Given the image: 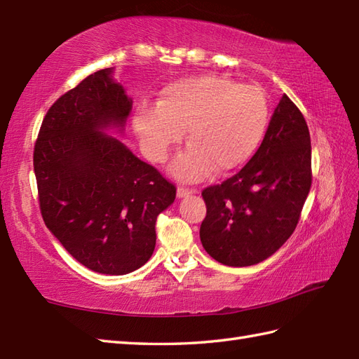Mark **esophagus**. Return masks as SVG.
I'll return each instance as SVG.
<instances>
[{
	"instance_id": "obj_1",
	"label": "esophagus",
	"mask_w": 359,
	"mask_h": 359,
	"mask_svg": "<svg viewBox=\"0 0 359 359\" xmlns=\"http://www.w3.org/2000/svg\"><path fill=\"white\" fill-rule=\"evenodd\" d=\"M193 191H194L193 188L179 185V187H177V197H185V196H188V194H191Z\"/></svg>"
}]
</instances>
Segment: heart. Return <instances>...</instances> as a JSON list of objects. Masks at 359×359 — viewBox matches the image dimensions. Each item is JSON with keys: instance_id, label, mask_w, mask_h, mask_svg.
Listing matches in <instances>:
<instances>
[{"instance_id": "obj_1", "label": "heart", "mask_w": 359, "mask_h": 359, "mask_svg": "<svg viewBox=\"0 0 359 359\" xmlns=\"http://www.w3.org/2000/svg\"><path fill=\"white\" fill-rule=\"evenodd\" d=\"M270 106L256 85L222 75H201L168 85L158 103H142L135 129L147 156L162 163L187 129L188 149L172 166L182 179L225 174L243 165L261 144Z\"/></svg>"}]
</instances>
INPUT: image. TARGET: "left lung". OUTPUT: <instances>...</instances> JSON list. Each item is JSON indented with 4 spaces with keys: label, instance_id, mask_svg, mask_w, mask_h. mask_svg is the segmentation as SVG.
<instances>
[{
    "label": "left lung",
    "instance_id": "obj_1",
    "mask_svg": "<svg viewBox=\"0 0 359 359\" xmlns=\"http://www.w3.org/2000/svg\"><path fill=\"white\" fill-rule=\"evenodd\" d=\"M311 187L310 133L302 112L282 97L261 147L233 177L207 187L201 241L228 266L262 262L299 222Z\"/></svg>",
    "mask_w": 359,
    "mask_h": 359
}]
</instances>
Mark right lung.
Returning a JSON list of instances; mask_svg holds the SVG:
<instances>
[{"label":"right lung","instance_id":"obj_1","mask_svg":"<svg viewBox=\"0 0 359 359\" xmlns=\"http://www.w3.org/2000/svg\"><path fill=\"white\" fill-rule=\"evenodd\" d=\"M111 72L90 74L50 106L34 171L44 224L67 253L93 271L126 274L154 251L156 220L175 185L100 131L123 126L133 106Z\"/></svg>","mask_w":359,"mask_h":359}]
</instances>
